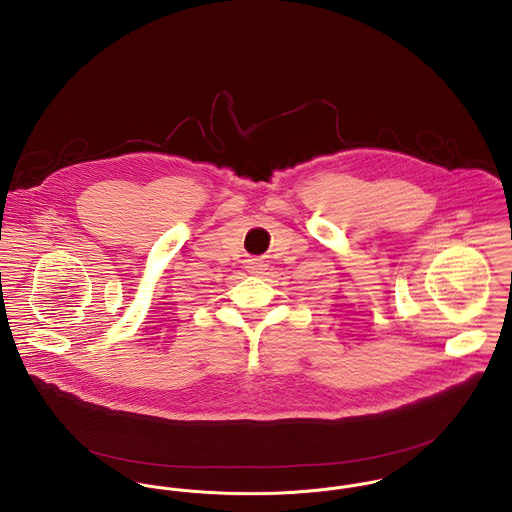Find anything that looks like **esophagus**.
<instances>
[{"mask_svg": "<svg viewBox=\"0 0 512 512\" xmlns=\"http://www.w3.org/2000/svg\"><path fill=\"white\" fill-rule=\"evenodd\" d=\"M267 261H263V259H251L249 261V267H247V271L251 273V275H265V271H267Z\"/></svg>", "mask_w": 512, "mask_h": 512, "instance_id": "34e87169", "label": "esophagus"}]
</instances>
